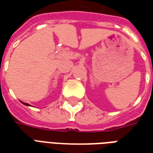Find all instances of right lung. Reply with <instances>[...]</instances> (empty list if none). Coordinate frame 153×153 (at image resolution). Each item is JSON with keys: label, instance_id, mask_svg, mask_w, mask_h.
<instances>
[{"label": "right lung", "instance_id": "1", "mask_svg": "<svg viewBox=\"0 0 153 153\" xmlns=\"http://www.w3.org/2000/svg\"><path fill=\"white\" fill-rule=\"evenodd\" d=\"M24 105H25V106H29V104H28V103H25V102H21Z\"/></svg>", "mask_w": 153, "mask_h": 153}]
</instances>
